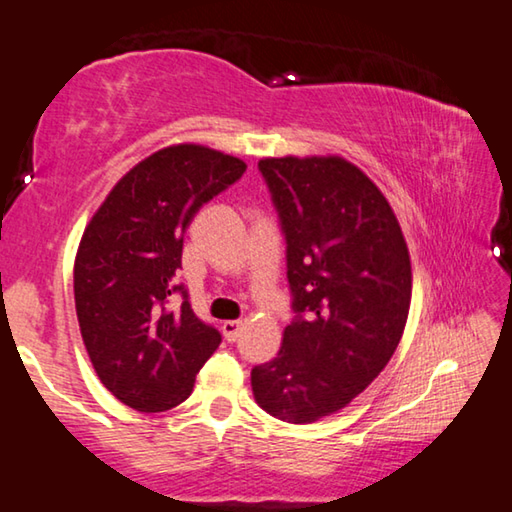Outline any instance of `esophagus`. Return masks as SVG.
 Listing matches in <instances>:
<instances>
[{
	"instance_id": "1",
	"label": "esophagus",
	"mask_w": 512,
	"mask_h": 512,
	"mask_svg": "<svg viewBox=\"0 0 512 512\" xmlns=\"http://www.w3.org/2000/svg\"><path fill=\"white\" fill-rule=\"evenodd\" d=\"M241 322H223V326H220V329H223V335H225V340L227 342H234L236 338H239V333H241Z\"/></svg>"
}]
</instances>
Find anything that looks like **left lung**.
Here are the masks:
<instances>
[{"label":"left lung","mask_w":512,"mask_h":512,"mask_svg":"<svg viewBox=\"0 0 512 512\" xmlns=\"http://www.w3.org/2000/svg\"><path fill=\"white\" fill-rule=\"evenodd\" d=\"M257 167L285 234L294 319L250 384L266 414L312 423L347 407L398 349L409 250L391 204L349 160L285 156Z\"/></svg>","instance_id":"obj_1"}]
</instances>
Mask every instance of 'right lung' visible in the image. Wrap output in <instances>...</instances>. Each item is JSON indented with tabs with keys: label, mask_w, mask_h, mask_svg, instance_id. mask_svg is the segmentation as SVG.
<instances>
[{
	"label": "right lung",
	"mask_w": 512,
	"mask_h": 512,
	"mask_svg": "<svg viewBox=\"0 0 512 512\" xmlns=\"http://www.w3.org/2000/svg\"><path fill=\"white\" fill-rule=\"evenodd\" d=\"M246 163L200 144H174L119 179L82 234L73 269L75 310L98 379L144 414L177 407L220 345L177 285L183 234L202 204ZM181 293L179 309H170Z\"/></svg>",
	"instance_id": "obj_1"
}]
</instances>
